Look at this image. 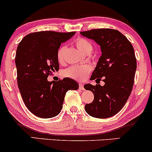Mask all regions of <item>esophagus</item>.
I'll return each instance as SVG.
<instances>
[{
  "label": "esophagus",
  "instance_id": "esophagus-1",
  "mask_svg": "<svg viewBox=\"0 0 152 152\" xmlns=\"http://www.w3.org/2000/svg\"><path fill=\"white\" fill-rule=\"evenodd\" d=\"M79 89L80 90H84V87H83V84L82 83H79Z\"/></svg>",
  "mask_w": 152,
  "mask_h": 152
}]
</instances>
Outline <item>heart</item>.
Returning <instances> with one entry per match:
<instances>
[{
    "instance_id": "1",
    "label": "heart",
    "mask_w": 152,
    "mask_h": 152,
    "mask_svg": "<svg viewBox=\"0 0 152 152\" xmlns=\"http://www.w3.org/2000/svg\"><path fill=\"white\" fill-rule=\"evenodd\" d=\"M75 44L80 51L86 54L89 53L93 48L90 41L83 38H76L75 40ZM65 50L66 46H62L57 52V59L59 62H62L64 61ZM91 69V66L86 64L71 66L64 71V75L66 77L71 78L77 81H83L88 77Z\"/></svg>"
}]
</instances>
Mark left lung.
<instances>
[{
    "label": "left lung",
    "instance_id": "8db88e82",
    "mask_svg": "<svg viewBox=\"0 0 152 152\" xmlns=\"http://www.w3.org/2000/svg\"><path fill=\"white\" fill-rule=\"evenodd\" d=\"M80 34L100 46L102 56L90 79L100 81L103 78L105 83L103 86L84 85L85 89L94 95V101L86 104L85 110L93 117H111L124 107L133 88L137 70L134 48L126 36L117 30L92 29Z\"/></svg>",
    "mask_w": 152,
    "mask_h": 152
}]
</instances>
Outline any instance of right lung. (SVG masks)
<instances>
[{
	"label": "right lung",
	"mask_w": 152,
	"mask_h": 152,
	"mask_svg": "<svg viewBox=\"0 0 152 152\" xmlns=\"http://www.w3.org/2000/svg\"><path fill=\"white\" fill-rule=\"evenodd\" d=\"M75 34L40 31L28 34L19 43L15 58L18 88L26 107L38 117L57 116L66 92L78 88V83L71 78L47 79L59 69L57 52L61 44Z\"/></svg>",
	"instance_id": "obj_1"
}]
</instances>
